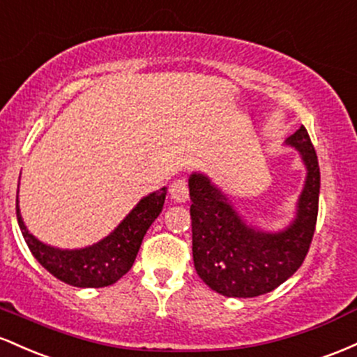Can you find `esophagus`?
I'll use <instances>...</instances> for the list:
<instances>
[{
  "mask_svg": "<svg viewBox=\"0 0 357 357\" xmlns=\"http://www.w3.org/2000/svg\"><path fill=\"white\" fill-rule=\"evenodd\" d=\"M170 197L175 200V202H185L189 199V187H187V182L183 178L175 180L174 183L170 185Z\"/></svg>",
  "mask_w": 357,
  "mask_h": 357,
  "instance_id": "obj_1",
  "label": "esophagus"
}]
</instances>
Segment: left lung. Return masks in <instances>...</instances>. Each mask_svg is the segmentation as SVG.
<instances>
[{"label": "left lung", "mask_w": 357, "mask_h": 357, "mask_svg": "<svg viewBox=\"0 0 357 357\" xmlns=\"http://www.w3.org/2000/svg\"><path fill=\"white\" fill-rule=\"evenodd\" d=\"M287 142L302 153L308 172L297 219L278 234L246 226L221 190L202 174H194L189 180L195 271L224 297L251 298L275 290L302 266L308 253L319 214V160L305 126Z\"/></svg>", "instance_id": "1"}]
</instances>
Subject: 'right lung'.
<instances>
[{
  "label": "right lung",
  "mask_w": 357,
  "mask_h": 357,
  "mask_svg": "<svg viewBox=\"0 0 357 357\" xmlns=\"http://www.w3.org/2000/svg\"><path fill=\"white\" fill-rule=\"evenodd\" d=\"M165 194L167 189L163 187L139 200L138 206L107 238L84 250L63 251L40 243L26 231L18 206L17 219L28 250L50 275L72 287L101 288L113 285L133 266L143 236L163 209Z\"/></svg>",
  "instance_id": "right-lung-1"
}]
</instances>
